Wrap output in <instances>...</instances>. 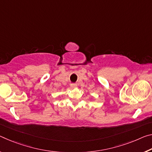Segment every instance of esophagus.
Wrapping results in <instances>:
<instances>
[{
    "instance_id": "1",
    "label": "esophagus",
    "mask_w": 152,
    "mask_h": 152,
    "mask_svg": "<svg viewBox=\"0 0 152 152\" xmlns=\"http://www.w3.org/2000/svg\"><path fill=\"white\" fill-rule=\"evenodd\" d=\"M76 86H77L76 84H74V83L71 84V87H76Z\"/></svg>"
}]
</instances>
